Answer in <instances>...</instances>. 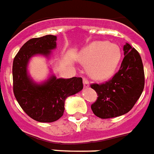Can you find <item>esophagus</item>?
<instances>
[{"label": "esophagus", "mask_w": 154, "mask_h": 154, "mask_svg": "<svg viewBox=\"0 0 154 154\" xmlns=\"http://www.w3.org/2000/svg\"><path fill=\"white\" fill-rule=\"evenodd\" d=\"M83 85H84V88H89L90 87V83L86 78L83 79Z\"/></svg>", "instance_id": "1"}]
</instances>
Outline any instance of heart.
<instances>
[{
    "label": "heart",
    "instance_id": "b5f03b06",
    "mask_svg": "<svg viewBox=\"0 0 154 154\" xmlns=\"http://www.w3.org/2000/svg\"><path fill=\"white\" fill-rule=\"evenodd\" d=\"M77 59L83 64L89 65L88 73L93 79L105 81L117 70L122 59V51L117 44L95 41L83 48Z\"/></svg>",
    "mask_w": 154,
    "mask_h": 154
}]
</instances>
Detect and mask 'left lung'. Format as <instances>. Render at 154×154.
Returning a JSON list of instances; mask_svg holds the SVG:
<instances>
[{
    "label": "left lung",
    "instance_id": "1",
    "mask_svg": "<svg viewBox=\"0 0 154 154\" xmlns=\"http://www.w3.org/2000/svg\"><path fill=\"white\" fill-rule=\"evenodd\" d=\"M124 59L119 71L109 82L91 88L98 94L91 105L94 114L106 119L126 114L140 97L144 87V72L140 54L131 45L123 46Z\"/></svg>",
    "mask_w": 154,
    "mask_h": 154
}]
</instances>
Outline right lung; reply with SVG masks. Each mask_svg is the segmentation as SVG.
Listing matches in <instances>:
<instances>
[{
  "label": "right lung",
  "mask_w": 154,
  "mask_h": 154,
  "mask_svg": "<svg viewBox=\"0 0 154 154\" xmlns=\"http://www.w3.org/2000/svg\"><path fill=\"white\" fill-rule=\"evenodd\" d=\"M54 35L32 38L19 50L13 62V90L18 103L27 114L39 122H53L64 112V102L68 96L83 89L82 77L57 78L51 74L41 83L29 76L28 63L35 55L49 59L56 48Z\"/></svg>",
  "instance_id": "obj_1"
}]
</instances>
